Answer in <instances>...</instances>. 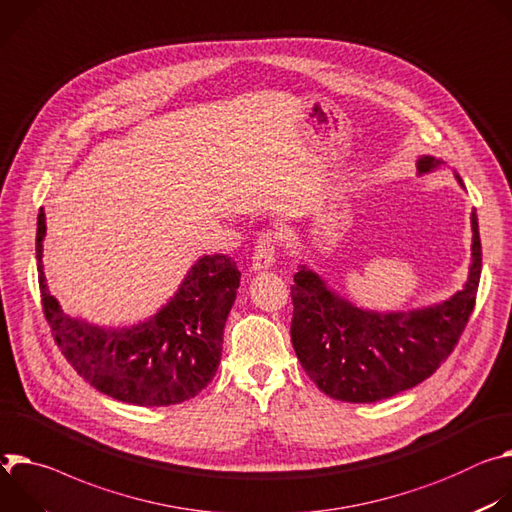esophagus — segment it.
<instances>
[{"label":"esophagus","instance_id":"34e87169","mask_svg":"<svg viewBox=\"0 0 512 512\" xmlns=\"http://www.w3.org/2000/svg\"><path fill=\"white\" fill-rule=\"evenodd\" d=\"M276 246H278V234L272 230H266L258 236L256 246H254V256H252V268L254 270H268L274 262L276 256Z\"/></svg>","mask_w":512,"mask_h":512}]
</instances>
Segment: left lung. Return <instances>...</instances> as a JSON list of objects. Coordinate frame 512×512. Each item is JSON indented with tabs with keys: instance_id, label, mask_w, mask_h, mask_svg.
<instances>
[{
	"instance_id": "left-lung-1",
	"label": "left lung",
	"mask_w": 512,
	"mask_h": 512,
	"mask_svg": "<svg viewBox=\"0 0 512 512\" xmlns=\"http://www.w3.org/2000/svg\"><path fill=\"white\" fill-rule=\"evenodd\" d=\"M441 160L421 156L419 175ZM460 185L462 179L458 177ZM472 266L451 299L415 311H364L301 266L291 287V342L309 378L331 399L376 403L429 378L456 348L474 311L482 272L478 217L472 213Z\"/></svg>"
}]
</instances>
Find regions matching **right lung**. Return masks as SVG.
<instances>
[{
	"label": "right lung",
	"mask_w": 512,
	"mask_h": 512,
	"mask_svg": "<svg viewBox=\"0 0 512 512\" xmlns=\"http://www.w3.org/2000/svg\"><path fill=\"white\" fill-rule=\"evenodd\" d=\"M44 211L38 213L36 260L42 311L56 346L93 388L111 399L168 407L193 399L215 376L223 327L240 287L234 258L203 256L152 319L107 329L69 317L46 287L42 266Z\"/></svg>",
	"instance_id": "1"
}]
</instances>
